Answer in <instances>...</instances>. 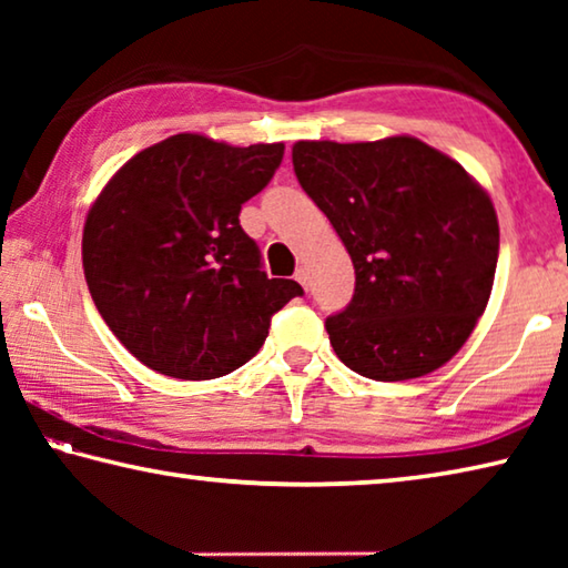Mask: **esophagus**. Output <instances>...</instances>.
<instances>
[{"mask_svg":"<svg viewBox=\"0 0 568 568\" xmlns=\"http://www.w3.org/2000/svg\"><path fill=\"white\" fill-rule=\"evenodd\" d=\"M295 281L301 283V285L305 287V291H307V271H305V267H297V271H295Z\"/></svg>","mask_w":568,"mask_h":568,"instance_id":"1","label":"esophagus"}]
</instances>
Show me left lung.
I'll use <instances>...</instances> for the list:
<instances>
[{"instance_id": "obj_1", "label": "left lung", "mask_w": 568, "mask_h": 568, "mask_svg": "<svg viewBox=\"0 0 568 568\" xmlns=\"http://www.w3.org/2000/svg\"><path fill=\"white\" fill-rule=\"evenodd\" d=\"M293 168L355 267L353 301L325 321L335 355L373 381L420 378L454 358L494 287L498 220L488 192L408 134L301 140Z\"/></svg>"}]
</instances>
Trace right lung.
I'll return each mask as SVG.
<instances>
[{"instance_id": "right-lung-1", "label": "right lung", "mask_w": 568, "mask_h": 568, "mask_svg": "<svg viewBox=\"0 0 568 568\" xmlns=\"http://www.w3.org/2000/svg\"><path fill=\"white\" fill-rule=\"evenodd\" d=\"M283 152V142L233 148L172 134L124 162L92 203L82 235L92 301L148 368L182 381L227 376L303 295L295 281L267 277L237 220Z\"/></svg>"}]
</instances>
